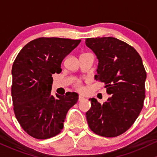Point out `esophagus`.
Returning a JSON list of instances; mask_svg holds the SVG:
<instances>
[{
    "instance_id": "34e87169",
    "label": "esophagus",
    "mask_w": 157,
    "mask_h": 157,
    "mask_svg": "<svg viewBox=\"0 0 157 157\" xmlns=\"http://www.w3.org/2000/svg\"><path fill=\"white\" fill-rule=\"evenodd\" d=\"M84 99H85V98H84L83 96H81V95L80 96H78V101H82V100H84Z\"/></svg>"
}]
</instances>
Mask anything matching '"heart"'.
Returning a JSON list of instances; mask_svg holds the SVG:
<instances>
[{
  "label": "heart",
  "mask_w": 157,
  "mask_h": 157,
  "mask_svg": "<svg viewBox=\"0 0 157 157\" xmlns=\"http://www.w3.org/2000/svg\"><path fill=\"white\" fill-rule=\"evenodd\" d=\"M75 88H76V89L81 90V88H82V85H81V82H80V81H77V82H75Z\"/></svg>",
  "instance_id": "obj_1"
}]
</instances>
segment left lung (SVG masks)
Listing matches in <instances>:
<instances>
[{
	"mask_svg": "<svg viewBox=\"0 0 157 157\" xmlns=\"http://www.w3.org/2000/svg\"><path fill=\"white\" fill-rule=\"evenodd\" d=\"M85 44L99 60L95 79L110 94L103 104L89 99L88 126L101 136L117 137L130 128L144 106L147 73L142 59L133 47L113 37L87 38Z\"/></svg>",
	"mask_w": 157,
	"mask_h": 157,
	"instance_id": "left-lung-1",
	"label": "left lung"
}]
</instances>
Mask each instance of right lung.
<instances>
[{
	"label": "right lung",
	"mask_w": 157,
	"mask_h": 157,
	"mask_svg": "<svg viewBox=\"0 0 157 157\" xmlns=\"http://www.w3.org/2000/svg\"><path fill=\"white\" fill-rule=\"evenodd\" d=\"M81 40L38 38L25 45L12 67L13 111L19 125L30 136L48 139L59 134L78 94L51 95L52 74L62 71L63 59Z\"/></svg>",
	"instance_id": "obj_1"
}]
</instances>
